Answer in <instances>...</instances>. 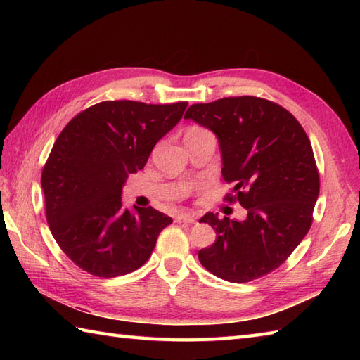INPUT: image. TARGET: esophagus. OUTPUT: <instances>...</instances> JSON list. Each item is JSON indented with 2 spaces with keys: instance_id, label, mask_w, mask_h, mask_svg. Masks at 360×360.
Wrapping results in <instances>:
<instances>
[{
  "instance_id": "1",
  "label": "esophagus",
  "mask_w": 360,
  "mask_h": 360,
  "mask_svg": "<svg viewBox=\"0 0 360 360\" xmlns=\"http://www.w3.org/2000/svg\"><path fill=\"white\" fill-rule=\"evenodd\" d=\"M196 215H193V213H181V215L176 217V221L178 223H187V224H193L196 223Z\"/></svg>"
}]
</instances>
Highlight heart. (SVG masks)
I'll return each instance as SVG.
<instances>
[{
    "mask_svg": "<svg viewBox=\"0 0 360 360\" xmlns=\"http://www.w3.org/2000/svg\"><path fill=\"white\" fill-rule=\"evenodd\" d=\"M195 129H198V128H193V129H190V131H195Z\"/></svg>",
    "mask_w": 360,
    "mask_h": 360,
    "instance_id": "obj_1",
    "label": "heart"
}]
</instances>
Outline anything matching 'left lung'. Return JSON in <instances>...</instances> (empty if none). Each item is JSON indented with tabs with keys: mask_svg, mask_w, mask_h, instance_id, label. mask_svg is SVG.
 I'll return each mask as SVG.
<instances>
[{
	"mask_svg": "<svg viewBox=\"0 0 360 360\" xmlns=\"http://www.w3.org/2000/svg\"><path fill=\"white\" fill-rule=\"evenodd\" d=\"M184 119L212 129L223 156L227 202L238 201L246 219L205 213L200 223L217 232L198 252L201 264L231 283H248L275 271L312 224L320 179L309 137L288 110L262 97H224L195 103Z\"/></svg>",
	"mask_w": 360,
	"mask_h": 360,
	"instance_id": "left-lung-1",
	"label": "left lung"
}]
</instances>
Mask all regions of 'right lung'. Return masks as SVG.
Instances as JSON below:
<instances>
[{
	"label": "right lung",
	"mask_w": 360,
	"mask_h": 360,
	"mask_svg": "<svg viewBox=\"0 0 360 360\" xmlns=\"http://www.w3.org/2000/svg\"><path fill=\"white\" fill-rule=\"evenodd\" d=\"M187 102L106 101L83 110L58 134L41 173L46 219L57 244L80 269L102 278L147 262L170 217L122 205L128 174L181 120Z\"/></svg>",
	"instance_id": "right-lung-1"
}]
</instances>
